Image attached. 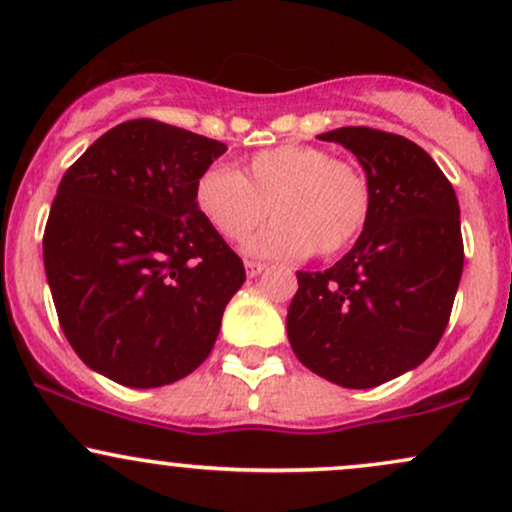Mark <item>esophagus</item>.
<instances>
[{
	"instance_id": "1",
	"label": "esophagus",
	"mask_w": 512,
	"mask_h": 512,
	"mask_svg": "<svg viewBox=\"0 0 512 512\" xmlns=\"http://www.w3.org/2000/svg\"><path fill=\"white\" fill-rule=\"evenodd\" d=\"M264 269H267V264L262 262H245V272H248V276H260Z\"/></svg>"
}]
</instances>
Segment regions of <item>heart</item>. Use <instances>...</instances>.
Returning a JSON list of instances; mask_svg holds the SVG:
<instances>
[{
    "mask_svg": "<svg viewBox=\"0 0 512 512\" xmlns=\"http://www.w3.org/2000/svg\"><path fill=\"white\" fill-rule=\"evenodd\" d=\"M195 207L228 240H243L267 214L274 221L248 243V252L301 260L315 250L334 257L366 228L370 190L361 170L308 144L257 151L243 173L209 166L195 180Z\"/></svg>",
    "mask_w": 512,
    "mask_h": 512,
    "instance_id": "obj_1",
    "label": "heart"
}]
</instances>
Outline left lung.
<instances>
[{
  "label": "left lung",
  "mask_w": 512,
  "mask_h": 512,
  "mask_svg": "<svg viewBox=\"0 0 512 512\" xmlns=\"http://www.w3.org/2000/svg\"><path fill=\"white\" fill-rule=\"evenodd\" d=\"M366 170L370 214L325 272H296L293 354L334 385L366 390L424 363L448 327L464 248L450 180L419 144L370 127L320 134Z\"/></svg>",
  "instance_id": "obj_1"
}]
</instances>
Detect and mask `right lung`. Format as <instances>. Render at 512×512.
<instances>
[{"label":"right lung","instance_id":"1","mask_svg":"<svg viewBox=\"0 0 512 512\" xmlns=\"http://www.w3.org/2000/svg\"><path fill=\"white\" fill-rule=\"evenodd\" d=\"M226 144L158 120L122 122L64 173L43 262L67 342L127 387L185 378L214 349L243 260L195 207Z\"/></svg>","mask_w":512,"mask_h":512}]
</instances>
